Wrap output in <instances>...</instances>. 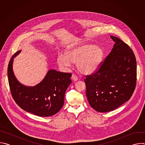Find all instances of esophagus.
Listing matches in <instances>:
<instances>
[{
    "label": "esophagus",
    "mask_w": 145,
    "mask_h": 145,
    "mask_svg": "<svg viewBox=\"0 0 145 145\" xmlns=\"http://www.w3.org/2000/svg\"><path fill=\"white\" fill-rule=\"evenodd\" d=\"M72 80H73V81H77V80H78V77H77L75 74H73L72 75Z\"/></svg>",
    "instance_id": "esophagus-1"
}]
</instances>
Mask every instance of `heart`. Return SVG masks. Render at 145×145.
Here are the masks:
<instances>
[{
    "instance_id": "obj_1",
    "label": "heart",
    "mask_w": 145,
    "mask_h": 145,
    "mask_svg": "<svg viewBox=\"0 0 145 145\" xmlns=\"http://www.w3.org/2000/svg\"><path fill=\"white\" fill-rule=\"evenodd\" d=\"M103 56V51L101 47L86 44L67 51L65 55L59 54L57 63L63 68L71 67V63H77V68L81 73L89 74L99 68Z\"/></svg>"
}]
</instances>
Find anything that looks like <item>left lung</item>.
I'll return each mask as SVG.
<instances>
[{"mask_svg":"<svg viewBox=\"0 0 145 145\" xmlns=\"http://www.w3.org/2000/svg\"><path fill=\"white\" fill-rule=\"evenodd\" d=\"M110 53L97 69L85 76L86 96L91 106L100 112L111 111L128 101L137 83V62L130 46L118 37Z\"/></svg>","mask_w":145,"mask_h":145,"instance_id":"8db88e82","label":"left lung"}]
</instances>
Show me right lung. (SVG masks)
I'll list each match as a JSON object with an SVG mask.
<instances>
[{"label":"right lung","mask_w":145,"mask_h":145,"mask_svg":"<svg viewBox=\"0 0 145 145\" xmlns=\"http://www.w3.org/2000/svg\"><path fill=\"white\" fill-rule=\"evenodd\" d=\"M17 51L9 61L7 69L8 84L15 103L24 110L39 116H50L63 107L65 93L71 83V73L52 69L44 79L35 87H26L16 79L12 71V62Z\"/></svg>","instance_id":"right-lung-1"}]
</instances>
